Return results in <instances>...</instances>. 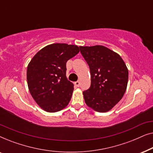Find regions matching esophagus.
<instances>
[{
    "mask_svg": "<svg viewBox=\"0 0 153 153\" xmlns=\"http://www.w3.org/2000/svg\"><path fill=\"white\" fill-rule=\"evenodd\" d=\"M74 84H75V85H76V86L79 87V85H80V82H79V81H76V82H74Z\"/></svg>",
    "mask_w": 153,
    "mask_h": 153,
    "instance_id": "obj_1",
    "label": "esophagus"
}]
</instances>
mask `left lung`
I'll use <instances>...</instances> for the list:
<instances>
[{
    "mask_svg": "<svg viewBox=\"0 0 153 153\" xmlns=\"http://www.w3.org/2000/svg\"><path fill=\"white\" fill-rule=\"evenodd\" d=\"M88 65L91 87L83 92L85 104L97 112L110 111L122 99L128 82V70L120 55L104 46L79 47Z\"/></svg>",
    "mask_w": 153,
    "mask_h": 153,
    "instance_id": "8db88e82",
    "label": "left lung"
}]
</instances>
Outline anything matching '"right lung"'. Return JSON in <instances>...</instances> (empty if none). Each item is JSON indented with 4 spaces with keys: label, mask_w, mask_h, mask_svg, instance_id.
Masks as SVG:
<instances>
[{
    "label": "right lung",
    "mask_w": 153,
    "mask_h": 153,
    "mask_svg": "<svg viewBox=\"0 0 153 153\" xmlns=\"http://www.w3.org/2000/svg\"><path fill=\"white\" fill-rule=\"evenodd\" d=\"M79 52L76 45L52 44L39 50L29 62V91L43 110L54 113L68 105L74 85L66 77V62Z\"/></svg>",
    "instance_id": "right-lung-1"
}]
</instances>
